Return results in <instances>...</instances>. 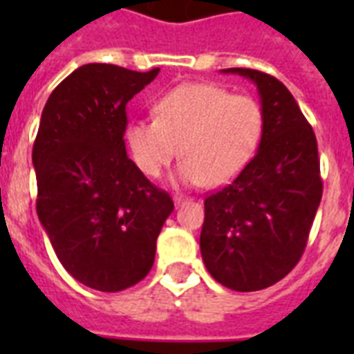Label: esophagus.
I'll return each mask as SVG.
<instances>
[{
	"instance_id": "esophagus-1",
	"label": "esophagus",
	"mask_w": 354,
	"mask_h": 354,
	"mask_svg": "<svg viewBox=\"0 0 354 354\" xmlns=\"http://www.w3.org/2000/svg\"><path fill=\"white\" fill-rule=\"evenodd\" d=\"M185 202H187V198H183V196H174V205H176V207L183 205Z\"/></svg>"
}]
</instances>
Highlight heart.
<instances>
[{
	"mask_svg": "<svg viewBox=\"0 0 354 354\" xmlns=\"http://www.w3.org/2000/svg\"><path fill=\"white\" fill-rule=\"evenodd\" d=\"M156 119H138L127 141L143 174L158 178L178 154L176 180L221 187L250 163L264 132L263 108L250 95L215 84L187 82L154 104Z\"/></svg>",
	"mask_w": 354,
	"mask_h": 354,
	"instance_id": "heart-1",
	"label": "heart"
}]
</instances>
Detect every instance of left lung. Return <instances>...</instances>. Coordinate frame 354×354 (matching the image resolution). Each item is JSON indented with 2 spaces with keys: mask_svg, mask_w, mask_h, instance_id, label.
<instances>
[{
  "mask_svg": "<svg viewBox=\"0 0 354 354\" xmlns=\"http://www.w3.org/2000/svg\"><path fill=\"white\" fill-rule=\"evenodd\" d=\"M257 86L264 132L255 158L207 196L200 252L207 272L236 292L263 290L301 259L324 183L318 143L283 82L248 68L222 69Z\"/></svg>",
  "mask_w": 354,
  "mask_h": 354,
  "instance_id": "8db88e82",
  "label": "left lung"
}]
</instances>
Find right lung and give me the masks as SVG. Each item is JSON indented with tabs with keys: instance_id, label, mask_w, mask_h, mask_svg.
<instances>
[{
	"instance_id": "right-lung-1",
	"label": "right lung",
	"mask_w": 354,
	"mask_h": 354,
	"mask_svg": "<svg viewBox=\"0 0 354 354\" xmlns=\"http://www.w3.org/2000/svg\"><path fill=\"white\" fill-rule=\"evenodd\" d=\"M86 64L53 90L32 147L36 213L62 266L119 292L149 274L172 198L127 156V102L158 77Z\"/></svg>"
}]
</instances>
